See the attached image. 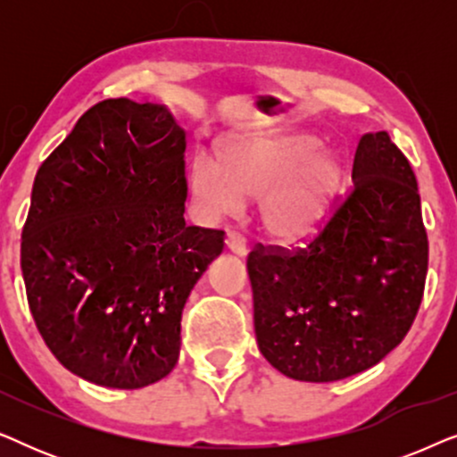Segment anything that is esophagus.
Wrapping results in <instances>:
<instances>
[{
	"mask_svg": "<svg viewBox=\"0 0 457 457\" xmlns=\"http://www.w3.org/2000/svg\"><path fill=\"white\" fill-rule=\"evenodd\" d=\"M227 249L228 252H233L235 255H245L247 253V245H245V237L239 235V233H228L227 237Z\"/></svg>",
	"mask_w": 457,
	"mask_h": 457,
	"instance_id": "1",
	"label": "esophagus"
}]
</instances>
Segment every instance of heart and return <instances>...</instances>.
Masks as SVG:
<instances>
[{"label":"heart","instance_id":"1","mask_svg":"<svg viewBox=\"0 0 457 457\" xmlns=\"http://www.w3.org/2000/svg\"><path fill=\"white\" fill-rule=\"evenodd\" d=\"M310 133H253L224 143L218 166L195 160L193 197L216 214H235L243 199H260V228L278 245L308 239L341 187L343 166L333 152H316Z\"/></svg>","mask_w":457,"mask_h":457}]
</instances>
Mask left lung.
Returning <instances> with one entry per match:
<instances>
[{
	"mask_svg": "<svg viewBox=\"0 0 457 457\" xmlns=\"http://www.w3.org/2000/svg\"><path fill=\"white\" fill-rule=\"evenodd\" d=\"M353 189L295 252L253 247L255 339L285 377L333 383L395 349L420 308L428 239L410 162L386 130L366 133Z\"/></svg>",
	"mask_w": 457,
	"mask_h": 457,
	"instance_id": "8db88e82",
	"label": "left lung"
}]
</instances>
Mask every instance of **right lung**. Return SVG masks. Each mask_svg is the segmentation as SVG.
<instances>
[{"label":"right lung","instance_id":"1","mask_svg":"<svg viewBox=\"0 0 457 457\" xmlns=\"http://www.w3.org/2000/svg\"><path fill=\"white\" fill-rule=\"evenodd\" d=\"M185 130L160 104L104 99L37 170L21 268L58 361L112 389L172 370L187 297L224 230L187 227Z\"/></svg>","mask_w":457,"mask_h":457}]
</instances>
